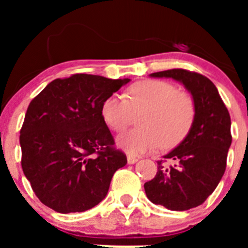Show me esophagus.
Masks as SVG:
<instances>
[{"mask_svg":"<svg viewBox=\"0 0 248 248\" xmlns=\"http://www.w3.org/2000/svg\"><path fill=\"white\" fill-rule=\"evenodd\" d=\"M126 159H128V164H135L138 160H139L137 156H133V155H130V154L126 156Z\"/></svg>","mask_w":248,"mask_h":248,"instance_id":"obj_1","label":"esophagus"}]
</instances>
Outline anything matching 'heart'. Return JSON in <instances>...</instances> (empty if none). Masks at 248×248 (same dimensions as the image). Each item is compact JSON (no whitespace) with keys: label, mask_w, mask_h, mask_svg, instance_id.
Listing matches in <instances>:
<instances>
[{"label":"heart","mask_w":248,"mask_h":248,"mask_svg":"<svg viewBox=\"0 0 248 248\" xmlns=\"http://www.w3.org/2000/svg\"><path fill=\"white\" fill-rule=\"evenodd\" d=\"M140 115L141 126L120 135L119 145L131 153H143L159 145L180 143L191 130L195 104L190 95L177 92L174 84L164 80H144L131 85L125 97L111 95L102 105V117L113 131H123Z\"/></svg>","instance_id":"heart-1"}]
</instances>
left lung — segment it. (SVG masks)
I'll return each instance as SVG.
<instances>
[{
	"instance_id": "1",
	"label": "left lung",
	"mask_w": 248,
	"mask_h": 248,
	"mask_svg": "<svg viewBox=\"0 0 248 248\" xmlns=\"http://www.w3.org/2000/svg\"><path fill=\"white\" fill-rule=\"evenodd\" d=\"M155 78H172L191 93L195 120L177 148L157 161V172L144 184L149 200L172 211L201 205L214 192L226 170L231 146V118L214 83L186 69L151 73Z\"/></svg>"
}]
</instances>
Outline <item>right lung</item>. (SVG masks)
<instances>
[{
    "label": "right lung",
    "instance_id": "1",
    "mask_svg": "<svg viewBox=\"0 0 248 248\" xmlns=\"http://www.w3.org/2000/svg\"><path fill=\"white\" fill-rule=\"evenodd\" d=\"M129 80L73 74L50 82L30 103L19 131L21 164L46 206L83 212L107 196L126 156L115 149L102 105Z\"/></svg>",
    "mask_w": 248,
    "mask_h": 248
}]
</instances>
